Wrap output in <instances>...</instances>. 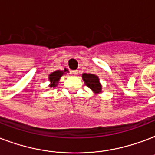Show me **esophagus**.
Wrapping results in <instances>:
<instances>
[{
  "label": "esophagus",
  "mask_w": 155,
  "mask_h": 155,
  "mask_svg": "<svg viewBox=\"0 0 155 155\" xmlns=\"http://www.w3.org/2000/svg\"><path fill=\"white\" fill-rule=\"evenodd\" d=\"M71 73H72L74 75H77L78 74H79V71H78V70H75V71H72Z\"/></svg>",
  "instance_id": "esophagus-1"
}]
</instances>
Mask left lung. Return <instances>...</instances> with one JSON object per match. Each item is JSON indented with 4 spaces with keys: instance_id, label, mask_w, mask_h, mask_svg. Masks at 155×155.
<instances>
[{
    "instance_id": "obj_1",
    "label": "left lung",
    "mask_w": 155,
    "mask_h": 155,
    "mask_svg": "<svg viewBox=\"0 0 155 155\" xmlns=\"http://www.w3.org/2000/svg\"><path fill=\"white\" fill-rule=\"evenodd\" d=\"M82 79L84 81L86 86L89 88L95 94H99L102 93V86L97 75L89 73H84L82 75Z\"/></svg>"
}]
</instances>
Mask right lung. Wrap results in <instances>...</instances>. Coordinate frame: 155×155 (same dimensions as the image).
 Wrapping results in <instances>:
<instances>
[{"label": "right lung", "mask_w": 155, "mask_h": 155, "mask_svg": "<svg viewBox=\"0 0 155 155\" xmlns=\"http://www.w3.org/2000/svg\"><path fill=\"white\" fill-rule=\"evenodd\" d=\"M68 69L65 68L64 71H61V70H57L54 72H52L51 74L49 75V80L50 82V84L49 85V87L50 88H56L58 84L59 80L61 79L62 75H65L66 73H68Z\"/></svg>", "instance_id": "1"}]
</instances>
